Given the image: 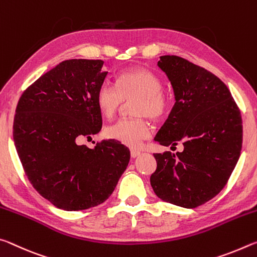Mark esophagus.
<instances>
[{
    "label": "esophagus",
    "mask_w": 257,
    "mask_h": 257,
    "mask_svg": "<svg viewBox=\"0 0 257 257\" xmlns=\"http://www.w3.org/2000/svg\"><path fill=\"white\" fill-rule=\"evenodd\" d=\"M139 155H140V151H139V150H131V157L132 158L138 157Z\"/></svg>",
    "instance_id": "obj_1"
}]
</instances>
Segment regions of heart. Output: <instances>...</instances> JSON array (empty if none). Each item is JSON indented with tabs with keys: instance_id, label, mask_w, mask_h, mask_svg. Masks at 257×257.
I'll list each match as a JSON object with an SVG mask.
<instances>
[{
	"instance_id": "b5f03b06",
	"label": "heart",
	"mask_w": 257,
	"mask_h": 257,
	"mask_svg": "<svg viewBox=\"0 0 257 257\" xmlns=\"http://www.w3.org/2000/svg\"><path fill=\"white\" fill-rule=\"evenodd\" d=\"M99 110L107 118H111L124 106L131 102L133 118L120 119L104 130L106 137L130 148H138L151 134L147 117L158 120L166 115L171 100L162 87L156 74L142 67L125 70L116 78V86L102 83L95 95Z\"/></svg>"
}]
</instances>
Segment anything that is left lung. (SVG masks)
I'll use <instances>...</instances> for the list:
<instances>
[{"mask_svg": "<svg viewBox=\"0 0 257 257\" xmlns=\"http://www.w3.org/2000/svg\"><path fill=\"white\" fill-rule=\"evenodd\" d=\"M158 67L173 87L175 103L159 130V145L182 153L154 154L150 184L162 200L195 208L214 198L228 182L240 156V110L225 84L178 56H162Z\"/></svg>", "mask_w": 257, "mask_h": 257, "instance_id": "1", "label": "left lung"}]
</instances>
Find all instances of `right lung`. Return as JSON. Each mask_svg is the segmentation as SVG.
<instances>
[{
  "instance_id": "1",
  "label": "right lung",
  "mask_w": 257,
  "mask_h": 257,
  "mask_svg": "<svg viewBox=\"0 0 257 257\" xmlns=\"http://www.w3.org/2000/svg\"><path fill=\"white\" fill-rule=\"evenodd\" d=\"M108 71L102 60L70 59L36 79L20 96L14 141L34 189L58 208L82 211L102 204L130 162L119 142L79 146L102 127L95 95Z\"/></svg>"
}]
</instances>
